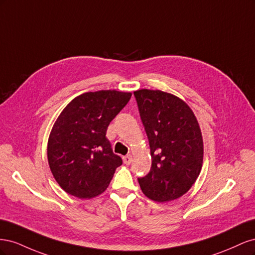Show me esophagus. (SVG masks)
<instances>
[{
  "label": "esophagus",
  "mask_w": 255,
  "mask_h": 255,
  "mask_svg": "<svg viewBox=\"0 0 255 255\" xmlns=\"http://www.w3.org/2000/svg\"><path fill=\"white\" fill-rule=\"evenodd\" d=\"M130 161H132V156H130V155L123 156V163H125L126 165H129Z\"/></svg>",
  "instance_id": "obj_1"
}]
</instances>
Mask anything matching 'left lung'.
Returning a JSON list of instances; mask_svg holds the SVG:
<instances>
[{"label":"left lung","instance_id":"obj_1","mask_svg":"<svg viewBox=\"0 0 255 255\" xmlns=\"http://www.w3.org/2000/svg\"><path fill=\"white\" fill-rule=\"evenodd\" d=\"M148 136L152 165L139 177L143 194L167 202L190 189L203 164V139L194 112L183 100L160 90L134 91Z\"/></svg>","mask_w":255,"mask_h":255}]
</instances>
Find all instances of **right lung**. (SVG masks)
<instances>
[{"label":"right lung","mask_w":255,"mask_h":255,"mask_svg":"<svg viewBox=\"0 0 255 255\" xmlns=\"http://www.w3.org/2000/svg\"><path fill=\"white\" fill-rule=\"evenodd\" d=\"M130 97L117 90L85 92L58 116L49 136L48 161L69 195L90 199L109 187L122 159L114 154L106 130Z\"/></svg>","instance_id":"obj_1"}]
</instances>
